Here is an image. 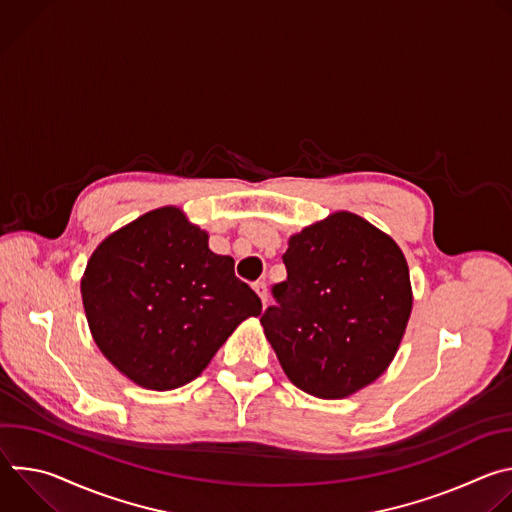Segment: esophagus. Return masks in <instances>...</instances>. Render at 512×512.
<instances>
[{
	"label": "esophagus",
	"mask_w": 512,
	"mask_h": 512,
	"mask_svg": "<svg viewBox=\"0 0 512 512\" xmlns=\"http://www.w3.org/2000/svg\"><path fill=\"white\" fill-rule=\"evenodd\" d=\"M253 289H255V294L261 298V302H263V306L267 304V283L265 281H257L255 285H253Z\"/></svg>",
	"instance_id": "esophagus-1"
}]
</instances>
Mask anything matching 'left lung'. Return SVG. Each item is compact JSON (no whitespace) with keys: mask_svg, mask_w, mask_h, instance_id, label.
<instances>
[{"mask_svg":"<svg viewBox=\"0 0 512 512\" xmlns=\"http://www.w3.org/2000/svg\"><path fill=\"white\" fill-rule=\"evenodd\" d=\"M287 279L261 326L287 379L320 399H342L379 379L405 334L413 294L399 245L340 210L291 235Z\"/></svg>","mask_w":512,"mask_h":512,"instance_id":"8db88e82","label":"left lung"}]
</instances>
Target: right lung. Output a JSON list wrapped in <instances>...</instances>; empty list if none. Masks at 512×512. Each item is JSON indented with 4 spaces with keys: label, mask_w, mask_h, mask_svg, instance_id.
Returning <instances> with one entry per match:
<instances>
[{
    "label": "right lung",
    "mask_w": 512,
    "mask_h": 512,
    "mask_svg": "<svg viewBox=\"0 0 512 512\" xmlns=\"http://www.w3.org/2000/svg\"><path fill=\"white\" fill-rule=\"evenodd\" d=\"M91 334L135 385L172 391L194 381L235 328L261 314L235 261L176 206L156 208L109 235L81 279Z\"/></svg>",
    "instance_id": "add662e5"
}]
</instances>
